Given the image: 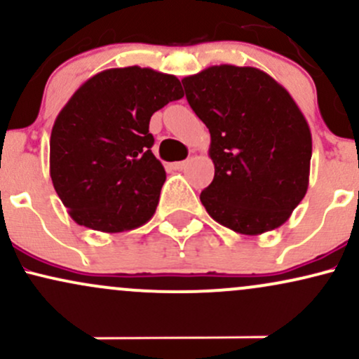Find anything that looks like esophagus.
<instances>
[{
  "mask_svg": "<svg viewBox=\"0 0 359 359\" xmlns=\"http://www.w3.org/2000/svg\"><path fill=\"white\" fill-rule=\"evenodd\" d=\"M189 163H191V160H182V162L172 163V168H175V170H184V168L187 167Z\"/></svg>",
  "mask_w": 359,
  "mask_h": 359,
  "instance_id": "34e87169",
  "label": "esophagus"
}]
</instances>
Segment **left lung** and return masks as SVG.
<instances>
[{"label":"left lung","mask_w":359,"mask_h":359,"mask_svg":"<svg viewBox=\"0 0 359 359\" xmlns=\"http://www.w3.org/2000/svg\"><path fill=\"white\" fill-rule=\"evenodd\" d=\"M211 133L214 179L201 192L209 216L257 236L290 217L309 187L312 137L288 90L257 67L221 64L182 79Z\"/></svg>","instance_id":"1"}]
</instances>
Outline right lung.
Returning <instances> with one entry per match:
<instances>
[{
  "label": "right lung",
  "instance_id": "add662e5",
  "mask_svg": "<svg viewBox=\"0 0 359 359\" xmlns=\"http://www.w3.org/2000/svg\"><path fill=\"white\" fill-rule=\"evenodd\" d=\"M180 97L175 76L138 65L97 72L72 94L52 128L50 177L77 224L121 233L154 216L167 175L148 125Z\"/></svg>",
  "mask_w": 359,
  "mask_h": 359
}]
</instances>
